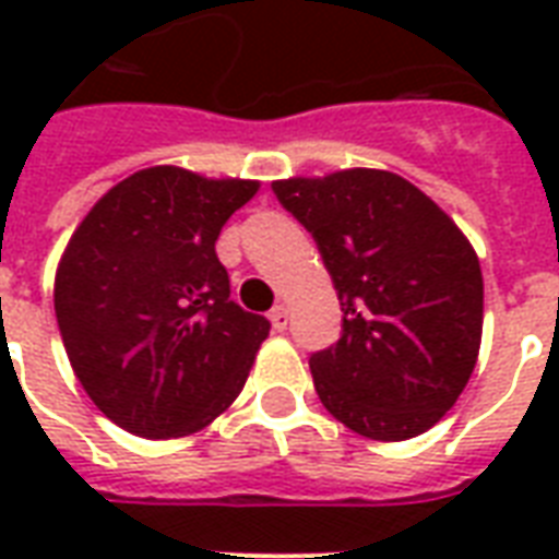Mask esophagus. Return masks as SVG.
Here are the masks:
<instances>
[{
	"label": "esophagus",
	"instance_id": "1",
	"mask_svg": "<svg viewBox=\"0 0 559 559\" xmlns=\"http://www.w3.org/2000/svg\"><path fill=\"white\" fill-rule=\"evenodd\" d=\"M271 326H274V332H283L285 326H288V309L285 306H276V309H271Z\"/></svg>",
	"mask_w": 559,
	"mask_h": 559
}]
</instances>
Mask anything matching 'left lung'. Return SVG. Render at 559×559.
<instances>
[{
  "instance_id": "obj_1",
  "label": "left lung",
  "mask_w": 559,
  "mask_h": 559,
  "mask_svg": "<svg viewBox=\"0 0 559 559\" xmlns=\"http://www.w3.org/2000/svg\"><path fill=\"white\" fill-rule=\"evenodd\" d=\"M318 241L344 311L335 347L309 358L314 391L356 435H423L464 393L478 361V253L426 192L382 168L274 180Z\"/></svg>"
}]
</instances>
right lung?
<instances>
[{"label": "right lung", "instance_id": "right-lung-1", "mask_svg": "<svg viewBox=\"0 0 559 559\" xmlns=\"http://www.w3.org/2000/svg\"><path fill=\"white\" fill-rule=\"evenodd\" d=\"M257 192L259 180L151 166L72 233L55 274L60 338L86 396L124 431L194 435L248 382L271 323L230 300L215 241Z\"/></svg>", "mask_w": 559, "mask_h": 559}]
</instances>
